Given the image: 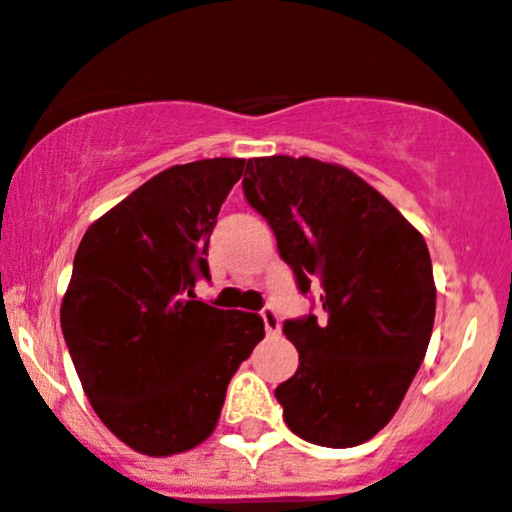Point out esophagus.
<instances>
[{
    "instance_id": "obj_1",
    "label": "esophagus",
    "mask_w": 512,
    "mask_h": 512,
    "mask_svg": "<svg viewBox=\"0 0 512 512\" xmlns=\"http://www.w3.org/2000/svg\"><path fill=\"white\" fill-rule=\"evenodd\" d=\"M260 315H262V322H265L267 335H277V332H280V315H277L275 307H265Z\"/></svg>"
}]
</instances>
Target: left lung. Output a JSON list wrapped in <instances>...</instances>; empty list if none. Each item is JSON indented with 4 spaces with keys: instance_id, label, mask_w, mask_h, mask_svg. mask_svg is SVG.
<instances>
[{
    "instance_id": "1",
    "label": "left lung",
    "mask_w": 512,
    "mask_h": 512,
    "mask_svg": "<svg viewBox=\"0 0 512 512\" xmlns=\"http://www.w3.org/2000/svg\"><path fill=\"white\" fill-rule=\"evenodd\" d=\"M245 197L277 237L297 287H322L325 322L287 320L297 372L277 385L287 428L355 448L393 420L428 350L433 262L423 235L375 187L312 157L247 160Z\"/></svg>"
}]
</instances>
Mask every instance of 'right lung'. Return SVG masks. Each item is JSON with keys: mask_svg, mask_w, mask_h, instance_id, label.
Returning a JSON list of instances; mask_svg holds the SVG:
<instances>
[{"mask_svg": "<svg viewBox=\"0 0 512 512\" xmlns=\"http://www.w3.org/2000/svg\"><path fill=\"white\" fill-rule=\"evenodd\" d=\"M245 160L160 172L89 225L59 322L84 395L104 425L152 458L205 443L227 385L265 337L255 312L197 300L207 247Z\"/></svg>", "mask_w": 512, "mask_h": 512, "instance_id": "right-lung-1", "label": "right lung"}]
</instances>
